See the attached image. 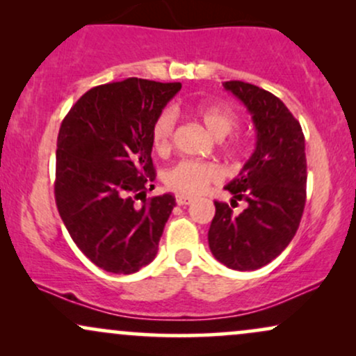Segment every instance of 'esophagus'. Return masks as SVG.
<instances>
[{"label": "esophagus", "instance_id": "1", "mask_svg": "<svg viewBox=\"0 0 356 356\" xmlns=\"http://www.w3.org/2000/svg\"><path fill=\"white\" fill-rule=\"evenodd\" d=\"M175 202H177L179 206H187V204L192 202V199L189 197V195L179 194V195H175Z\"/></svg>", "mask_w": 356, "mask_h": 356}]
</instances>
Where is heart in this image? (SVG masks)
<instances>
[{"instance_id":"1","label":"heart","mask_w":356,"mask_h":356,"mask_svg":"<svg viewBox=\"0 0 356 356\" xmlns=\"http://www.w3.org/2000/svg\"><path fill=\"white\" fill-rule=\"evenodd\" d=\"M195 117L202 122L207 132L216 138H224L229 136L232 130L238 125V117L229 108L219 107V105H199L194 110ZM175 118L172 112H162L161 115L155 118L152 130H150V140L155 152L167 154L172 147ZM244 142L234 140L231 142L227 150L231 154L238 155L243 152ZM219 179L218 167L206 162L195 161H182L172 169L167 170L165 174V186L170 191L179 192V194L194 195L201 194L207 186L216 182Z\"/></svg>"}]
</instances>
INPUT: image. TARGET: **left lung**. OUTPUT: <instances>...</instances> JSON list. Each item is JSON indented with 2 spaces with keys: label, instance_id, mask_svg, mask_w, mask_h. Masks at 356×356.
<instances>
[{
  "label": "left lung",
  "instance_id": "left-lung-1",
  "mask_svg": "<svg viewBox=\"0 0 356 356\" xmlns=\"http://www.w3.org/2000/svg\"><path fill=\"white\" fill-rule=\"evenodd\" d=\"M224 88L246 105L256 127V149L227 184L232 202L248 207L234 216L216 201L207 239L219 263L238 271L266 266L284 251L300 227L306 202L305 136L300 122L273 93L246 83L224 81Z\"/></svg>",
  "mask_w": 356,
  "mask_h": 356
}]
</instances>
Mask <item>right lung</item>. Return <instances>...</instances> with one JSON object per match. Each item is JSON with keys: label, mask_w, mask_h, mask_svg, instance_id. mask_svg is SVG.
Wrapping results in <instances>:
<instances>
[{"label": "right lung", "mask_w": 356, "mask_h": 356, "mask_svg": "<svg viewBox=\"0 0 356 356\" xmlns=\"http://www.w3.org/2000/svg\"><path fill=\"white\" fill-rule=\"evenodd\" d=\"M181 87L142 79L99 85L61 122L56 207L73 243L107 273L130 275L157 254L175 197L147 199L155 181L150 130Z\"/></svg>", "instance_id": "right-lung-1"}]
</instances>
